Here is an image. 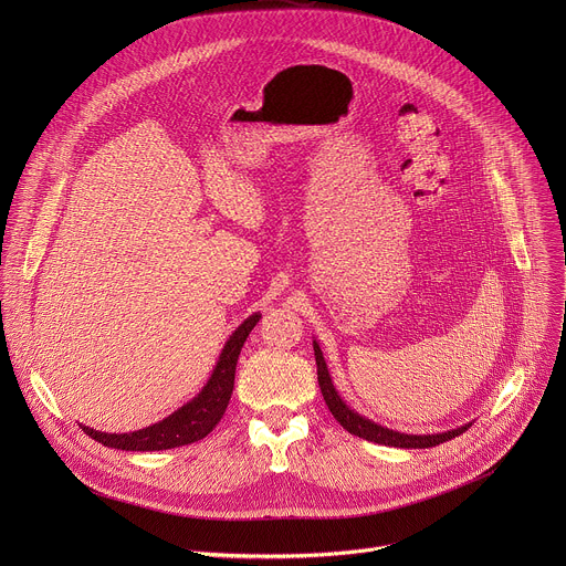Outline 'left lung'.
Masks as SVG:
<instances>
[{"label": "left lung", "instance_id": "8db88e82", "mask_svg": "<svg viewBox=\"0 0 566 566\" xmlns=\"http://www.w3.org/2000/svg\"><path fill=\"white\" fill-rule=\"evenodd\" d=\"M313 352H315V365H317V385L322 389V396H325V402L329 412L334 415V419L352 434L360 437V439H367V441H374V443H380V446H394V448H432V446H439L448 439H454L459 434H463L470 426H463V428H457V430H450V432H441V434H423V437H417V434H400V432H394L389 428H382L360 415H356L354 410H349L343 398L338 396L336 387L332 385V378H329V371H327V365H325V358H322V352L317 347V343H313Z\"/></svg>", "mask_w": 566, "mask_h": 566}]
</instances>
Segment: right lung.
<instances>
[{
	"label": "right lung",
	"instance_id": "right-lung-1",
	"mask_svg": "<svg viewBox=\"0 0 566 566\" xmlns=\"http://www.w3.org/2000/svg\"><path fill=\"white\" fill-rule=\"evenodd\" d=\"M258 322H260L258 313L244 319V325H241L226 343L219 356V363L208 385L201 389V394L190 402H186L181 410H177L168 419L129 434H105L92 428H83L85 434H90L92 439H96L107 448H118V450H170V448L188 446L208 437L212 428L221 421L228 408V400L234 387V369H237L239 352L244 347L249 334L253 332Z\"/></svg>",
	"mask_w": 566,
	"mask_h": 566
}]
</instances>
